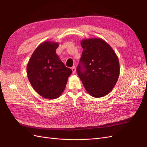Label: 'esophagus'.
<instances>
[{
	"mask_svg": "<svg viewBox=\"0 0 147 147\" xmlns=\"http://www.w3.org/2000/svg\"><path fill=\"white\" fill-rule=\"evenodd\" d=\"M72 72L73 74L75 73V71H76V67H75V66H73L72 67Z\"/></svg>",
	"mask_w": 147,
	"mask_h": 147,
	"instance_id": "34e87169",
	"label": "esophagus"
}]
</instances>
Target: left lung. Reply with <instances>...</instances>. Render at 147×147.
Listing matches in <instances>:
<instances>
[{"label":"left lung","instance_id":"left-lung-1","mask_svg":"<svg viewBox=\"0 0 147 147\" xmlns=\"http://www.w3.org/2000/svg\"><path fill=\"white\" fill-rule=\"evenodd\" d=\"M83 49L77 67L78 77L87 92L94 97L112 90L119 75L118 57L111 47L100 38L83 40Z\"/></svg>","mask_w":147,"mask_h":147}]
</instances>
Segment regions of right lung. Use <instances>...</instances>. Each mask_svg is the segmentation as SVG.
Masks as SVG:
<instances>
[{"label": "right lung", "mask_w": 147, "mask_h": 147, "mask_svg": "<svg viewBox=\"0 0 147 147\" xmlns=\"http://www.w3.org/2000/svg\"><path fill=\"white\" fill-rule=\"evenodd\" d=\"M59 45L45 42L34 51L27 65V75L33 88L46 99L57 98L65 88L72 70L56 53Z\"/></svg>", "instance_id": "right-lung-1"}]
</instances>
